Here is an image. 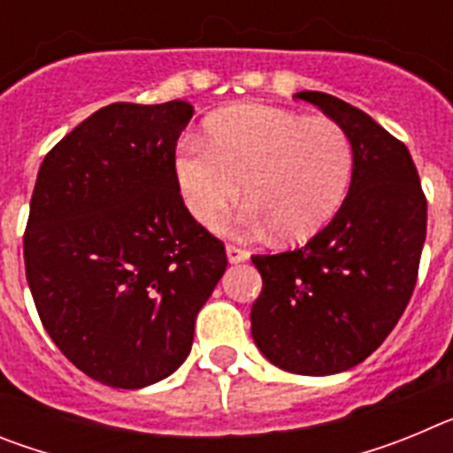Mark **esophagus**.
Wrapping results in <instances>:
<instances>
[{"mask_svg": "<svg viewBox=\"0 0 453 453\" xmlns=\"http://www.w3.org/2000/svg\"><path fill=\"white\" fill-rule=\"evenodd\" d=\"M247 251L245 250H240V247L235 245H226V258H229V263H242L247 261Z\"/></svg>", "mask_w": 453, "mask_h": 453, "instance_id": "esophagus-1", "label": "esophagus"}]
</instances>
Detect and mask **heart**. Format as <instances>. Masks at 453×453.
Returning a JSON list of instances; mask_svg holds the SVG:
<instances>
[{
    "label": "heart",
    "mask_w": 453,
    "mask_h": 453,
    "mask_svg": "<svg viewBox=\"0 0 453 453\" xmlns=\"http://www.w3.org/2000/svg\"><path fill=\"white\" fill-rule=\"evenodd\" d=\"M356 170L354 140L331 118H306L265 104H240L208 119L206 142L183 138L174 179L188 213L215 226L242 197L240 224L276 229L281 240L322 231L345 203Z\"/></svg>",
    "instance_id": "1"
}]
</instances>
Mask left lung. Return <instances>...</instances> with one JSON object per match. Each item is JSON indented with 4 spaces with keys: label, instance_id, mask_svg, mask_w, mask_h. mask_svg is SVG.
<instances>
[{
    "label": "left lung",
    "instance_id": "1",
    "mask_svg": "<svg viewBox=\"0 0 453 453\" xmlns=\"http://www.w3.org/2000/svg\"><path fill=\"white\" fill-rule=\"evenodd\" d=\"M295 97L354 140L351 190L334 219L299 250L251 256L263 290L251 335L267 361L306 376L358 365L388 338L418 281L426 197L402 140L326 92Z\"/></svg>",
    "mask_w": 453,
    "mask_h": 453
}]
</instances>
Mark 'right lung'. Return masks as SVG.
<instances>
[{
  "label": "right lung",
  "instance_id": "add662e5",
  "mask_svg": "<svg viewBox=\"0 0 453 453\" xmlns=\"http://www.w3.org/2000/svg\"><path fill=\"white\" fill-rule=\"evenodd\" d=\"M181 99L99 108L45 156L24 231L40 322L72 365L111 388L161 381L190 354L226 270L174 179Z\"/></svg>",
  "mask_w": 453,
  "mask_h": 453
}]
</instances>
